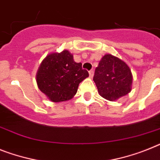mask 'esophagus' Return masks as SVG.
Listing matches in <instances>:
<instances>
[{"instance_id": "34e87169", "label": "esophagus", "mask_w": 160, "mask_h": 160, "mask_svg": "<svg viewBox=\"0 0 160 160\" xmlns=\"http://www.w3.org/2000/svg\"><path fill=\"white\" fill-rule=\"evenodd\" d=\"M88 74H89V77L92 78L93 77V75H94V72H93L92 70H91V71H89V72H88Z\"/></svg>"}]
</instances>
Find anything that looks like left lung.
Masks as SVG:
<instances>
[{
	"label": "left lung",
	"instance_id": "left-lung-1",
	"mask_svg": "<svg viewBox=\"0 0 160 160\" xmlns=\"http://www.w3.org/2000/svg\"><path fill=\"white\" fill-rule=\"evenodd\" d=\"M93 81L99 95L114 102L131 92L132 74L125 62L113 55L106 54L95 69Z\"/></svg>",
	"mask_w": 160,
	"mask_h": 160
}]
</instances>
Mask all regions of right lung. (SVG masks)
<instances>
[{
    "mask_svg": "<svg viewBox=\"0 0 160 160\" xmlns=\"http://www.w3.org/2000/svg\"><path fill=\"white\" fill-rule=\"evenodd\" d=\"M88 76L81 62H76L68 50L51 53L44 58L37 73L39 89L53 102L72 99L81 81Z\"/></svg>",
    "mask_w": 160,
    "mask_h": 160,
    "instance_id": "right-lung-1",
    "label": "right lung"
}]
</instances>
